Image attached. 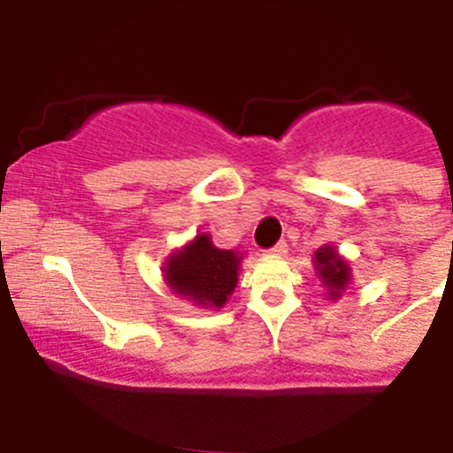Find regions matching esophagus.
I'll return each instance as SVG.
<instances>
[{"instance_id": "1", "label": "esophagus", "mask_w": 453, "mask_h": 453, "mask_svg": "<svg viewBox=\"0 0 453 453\" xmlns=\"http://www.w3.org/2000/svg\"><path fill=\"white\" fill-rule=\"evenodd\" d=\"M267 254H270V256H286L288 254V245L281 240V242H276L272 250H267Z\"/></svg>"}]
</instances>
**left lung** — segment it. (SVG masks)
Here are the masks:
<instances>
[{
    "label": "left lung",
    "instance_id": "8db88e82",
    "mask_svg": "<svg viewBox=\"0 0 453 453\" xmlns=\"http://www.w3.org/2000/svg\"><path fill=\"white\" fill-rule=\"evenodd\" d=\"M315 274L322 281V288L326 292V297L331 302H338L342 297V292L351 286V265L345 256L340 254L334 245H324L315 251L313 256Z\"/></svg>",
    "mask_w": 453,
    "mask_h": 453
}]
</instances>
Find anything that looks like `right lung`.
I'll list each match as a JSON object with an SVG mask.
<instances>
[{"mask_svg":"<svg viewBox=\"0 0 453 453\" xmlns=\"http://www.w3.org/2000/svg\"><path fill=\"white\" fill-rule=\"evenodd\" d=\"M242 254L219 250L208 234H197L174 250L163 265V281L174 295L199 308L219 311L238 286Z\"/></svg>","mask_w":453,"mask_h":453,"instance_id":"1","label":"right lung"}]
</instances>
